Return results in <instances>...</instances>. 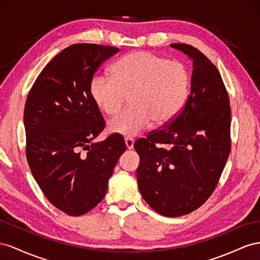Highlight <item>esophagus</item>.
<instances>
[{"instance_id": "esophagus-1", "label": "esophagus", "mask_w": 260, "mask_h": 260, "mask_svg": "<svg viewBox=\"0 0 260 260\" xmlns=\"http://www.w3.org/2000/svg\"><path fill=\"white\" fill-rule=\"evenodd\" d=\"M125 145H126V148H127L128 150L133 149V148H134V139L131 138V137H126L125 138Z\"/></svg>"}]
</instances>
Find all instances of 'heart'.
<instances>
[{"mask_svg":"<svg viewBox=\"0 0 260 260\" xmlns=\"http://www.w3.org/2000/svg\"><path fill=\"white\" fill-rule=\"evenodd\" d=\"M190 77L180 61L136 51L126 54L113 66V75L97 74L90 81V94L97 107L114 115L129 94L128 109L112 118L109 131L135 136L155 125H166L181 113L188 98Z\"/></svg>","mask_w":260,"mask_h":260,"instance_id":"b5f03b06","label":"heart"}]
</instances>
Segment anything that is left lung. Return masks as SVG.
<instances>
[{
  "instance_id": "obj_1",
  "label": "left lung",
  "mask_w": 260,
  "mask_h": 260,
  "mask_svg": "<svg viewBox=\"0 0 260 260\" xmlns=\"http://www.w3.org/2000/svg\"><path fill=\"white\" fill-rule=\"evenodd\" d=\"M171 47L192 61L190 93L171 124L134 144L138 188L151 208L181 217L216 188L231 150V108L223 80L208 57L184 43Z\"/></svg>"
}]
</instances>
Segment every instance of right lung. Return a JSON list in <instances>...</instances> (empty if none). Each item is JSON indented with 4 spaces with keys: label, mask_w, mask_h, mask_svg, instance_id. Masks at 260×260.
Listing matches in <instances>:
<instances>
[{
    "label": "right lung",
    "mask_w": 260,
    "mask_h": 260,
    "mask_svg": "<svg viewBox=\"0 0 260 260\" xmlns=\"http://www.w3.org/2000/svg\"><path fill=\"white\" fill-rule=\"evenodd\" d=\"M118 51L92 43L68 47L46 65L26 100L29 168L49 202L70 216L85 214L101 202L126 150L121 135L93 143L105 120L91 98L90 81Z\"/></svg>",
    "instance_id": "1"
}]
</instances>
